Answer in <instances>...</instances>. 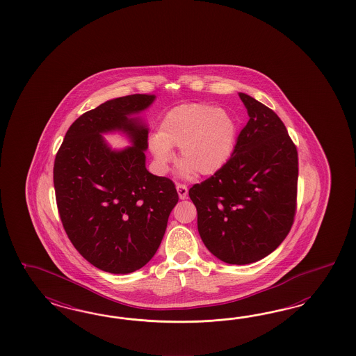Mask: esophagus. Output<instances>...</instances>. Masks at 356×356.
<instances>
[{
	"instance_id": "34e87169",
	"label": "esophagus",
	"mask_w": 356,
	"mask_h": 356,
	"mask_svg": "<svg viewBox=\"0 0 356 356\" xmlns=\"http://www.w3.org/2000/svg\"><path fill=\"white\" fill-rule=\"evenodd\" d=\"M176 189H177V193L181 200H185L188 197V186L185 184H176Z\"/></svg>"
}]
</instances>
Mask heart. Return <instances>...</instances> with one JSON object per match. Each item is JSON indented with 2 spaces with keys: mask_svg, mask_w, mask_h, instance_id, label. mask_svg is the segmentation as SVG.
Instances as JSON below:
<instances>
[{
  "mask_svg": "<svg viewBox=\"0 0 356 356\" xmlns=\"http://www.w3.org/2000/svg\"><path fill=\"white\" fill-rule=\"evenodd\" d=\"M237 137L236 120L211 104H183L168 111L158 134L150 138V150L161 171L172 162V147L179 149L180 172L211 176L231 158Z\"/></svg>",
  "mask_w": 356,
  "mask_h": 356,
  "instance_id": "1",
  "label": "heart"
}]
</instances>
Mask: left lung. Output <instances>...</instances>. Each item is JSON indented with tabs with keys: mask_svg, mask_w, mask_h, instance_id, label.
I'll list each match as a JSON object with an SVG mask.
<instances>
[{
	"mask_svg": "<svg viewBox=\"0 0 356 356\" xmlns=\"http://www.w3.org/2000/svg\"><path fill=\"white\" fill-rule=\"evenodd\" d=\"M249 120L226 165L194 184L198 232L206 248L247 265L278 248L291 229L298 195V150L278 115L240 92Z\"/></svg>",
	"mask_w": 356,
	"mask_h": 356,
	"instance_id": "1",
	"label": "left lung"
}]
</instances>
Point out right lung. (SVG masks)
<instances>
[{
	"mask_svg": "<svg viewBox=\"0 0 356 356\" xmlns=\"http://www.w3.org/2000/svg\"><path fill=\"white\" fill-rule=\"evenodd\" d=\"M154 95L116 97L70 125L56 154L54 193L74 248L95 268L128 274L145 266L162 243L179 201L172 180L146 170L147 128L130 115ZM122 129L134 146L111 151L101 133Z\"/></svg>",
	"mask_w": 356,
	"mask_h": 356,
	"instance_id": "1",
	"label": "right lung"
}]
</instances>
